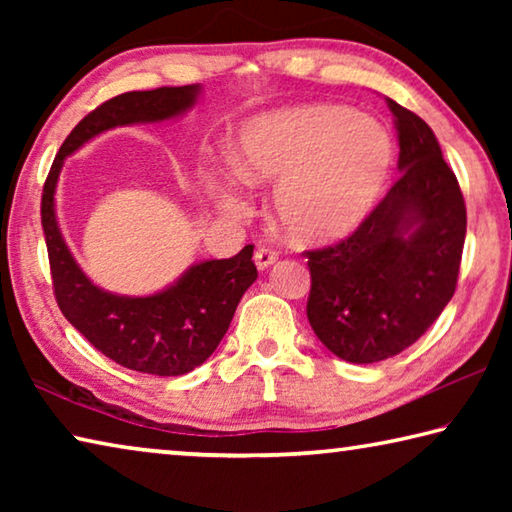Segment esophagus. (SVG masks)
<instances>
[{
    "instance_id": "obj_1",
    "label": "esophagus",
    "mask_w": 512,
    "mask_h": 512,
    "mask_svg": "<svg viewBox=\"0 0 512 512\" xmlns=\"http://www.w3.org/2000/svg\"><path fill=\"white\" fill-rule=\"evenodd\" d=\"M275 262H277V253L271 248H259L255 253V264H257L259 271H264V268L273 266Z\"/></svg>"
}]
</instances>
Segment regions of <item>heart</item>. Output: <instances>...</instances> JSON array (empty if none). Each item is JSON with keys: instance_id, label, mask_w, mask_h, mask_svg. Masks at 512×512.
<instances>
[{"instance_id": "1", "label": "heart", "mask_w": 512, "mask_h": 512, "mask_svg": "<svg viewBox=\"0 0 512 512\" xmlns=\"http://www.w3.org/2000/svg\"><path fill=\"white\" fill-rule=\"evenodd\" d=\"M241 176L277 185L273 210L293 244H334L375 210L395 167V142L379 121L345 106H302L250 121L237 146ZM225 210L237 196L221 189Z\"/></svg>"}]
</instances>
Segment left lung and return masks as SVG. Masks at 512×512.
Returning <instances> with one entry per match:
<instances>
[{
	"instance_id": "left-lung-1",
	"label": "left lung",
	"mask_w": 512,
	"mask_h": 512,
	"mask_svg": "<svg viewBox=\"0 0 512 512\" xmlns=\"http://www.w3.org/2000/svg\"><path fill=\"white\" fill-rule=\"evenodd\" d=\"M400 140V180L357 232L307 250V318L350 363L391 359L433 325L456 291L467 214L427 121L386 99Z\"/></svg>"
}]
</instances>
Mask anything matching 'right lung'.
Here are the masks:
<instances>
[{
	"instance_id": "obj_1",
	"label": "right lung",
	"mask_w": 512,
	"mask_h": 512,
	"mask_svg": "<svg viewBox=\"0 0 512 512\" xmlns=\"http://www.w3.org/2000/svg\"><path fill=\"white\" fill-rule=\"evenodd\" d=\"M201 85L126 92L83 117L60 146L42 189L51 280L63 316L94 348L119 366L158 377H178L210 357L228 332L239 300L257 280L253 246L230 259L189 266L153 296H119L99 289L69 253L56 219V185L65 158L92 137L117 126L158 124L194 108Z\"/></svg>"
}]
</instances>
